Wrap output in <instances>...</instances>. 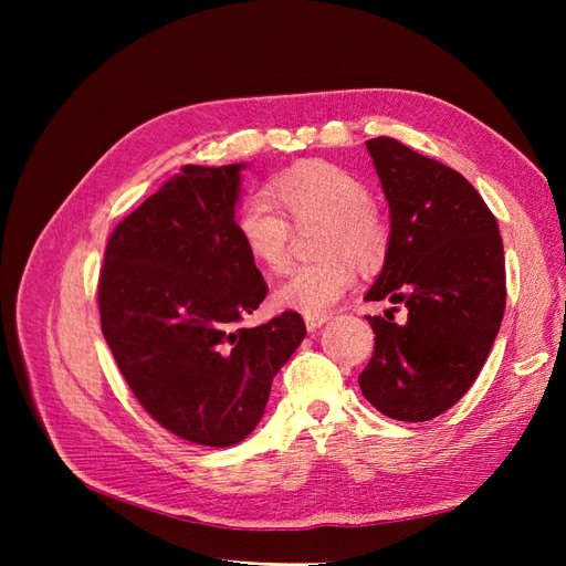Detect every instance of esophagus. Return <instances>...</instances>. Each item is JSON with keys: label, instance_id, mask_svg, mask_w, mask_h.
Wrapping results in <instances>:
<instances>
[{"label": "esophagus", "instance_id": "1", "mask_svg": "<svg viewBox=\"0 0 566 566\" xmlns=\"http://www.w3.org/2000/svg\"><path fill=\"white\" fill-rule=\"evenodd\" d=\"M331 316H325V314H306L304 316V323H306V331H310V333H314V331H318L321 328V325L325 323V321H328Z\"/></svg>", "mask_w": 566, "mask_h": 566}]
</instances>
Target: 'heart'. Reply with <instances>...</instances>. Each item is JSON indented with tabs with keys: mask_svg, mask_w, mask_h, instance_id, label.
Instances as JSON below:
<instances>
[{
	"mask_svg": "<svg viewBox=\"0 0 566 566\" xmlns=\"http://www.w3.org/2000/svg\"><path fill=\"white\" fill-rule=\"evenodd\" d=\"M271 197L277 202L254 193L235 212V233L245 252L260 266L279 271L287 262L286 219L293 224L323 219L318 252L325 256L290 269L273 290V302L304 314L333 310L354 283L350 261L373 266L387 243V231L370 205L368 186L335 163L310 160L273 177Z\"/></svg>",
	"mask_w": 566,
	"mask_h": 566,
	"instance_id": "heart-1",
	"label": "heart"
}]
</instances>
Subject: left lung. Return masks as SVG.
Here are the masks:
<instances>
[{
  "instance_id": "1",
  "label": "left lung",
  "mask_w": 566,
  "mask_h": 566,
  "mask_svg": "<svg viewBox=\"0 0 566 566\" xmlns=\"http://www.w3.org/2000/svg\"><path fill=\"white\" fill-rule=\"evenodd\" d=\"M366 146L391 214L385 266L366 300L403 304L408 321L368 316L375 349L358 387L382 416L424 422L465 397L499 335L503 238L455 169L389 136Z\"/></svg>"
}]
</instances>
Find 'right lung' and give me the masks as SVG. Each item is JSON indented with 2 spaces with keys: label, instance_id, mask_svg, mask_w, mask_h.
<instances>
[{
  "label": "right lung",
  "instance_id": "add662e5",
  "mask_svg": "<svg viewBox=\"0 0 566 566\" xmlns=\"http://www.w3.org/2000/svg\"><path fill=\"white\" fill-rule=\"evenodd\" d=\"M243 165H186L127 214L98 276L101 331L146 413L200 447H233L306 335L297 312L243 328L266 297L235 233Z\"/></svg>",
  "mask_w": 566,
  "mask_h": 566
}]
</instances>
